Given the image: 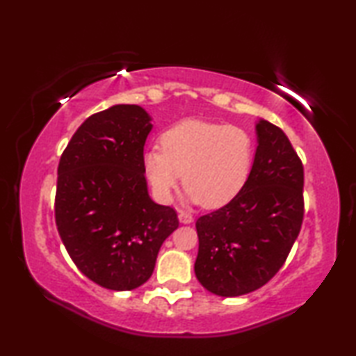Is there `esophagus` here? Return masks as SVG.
I'll use <instances>...</instances> for the list:
<instances>
[{
  "instance_id": "esophagus-1",
  "label": "esophagus",
  "mask_w": 356,
  "mask_h": 356,
  "mask_svg": "<svg viewBox=\"0 0 356 356\" xmlns=\"http://www.w3.org/2000/svg\"><path fill=\"white\" fill-rule=\"evenodd\" d=\"M179 221L184 222V225H190V222H193V215L188 213V212H182V210H180V212H179Z\"/></svg>"
}]
</instances>
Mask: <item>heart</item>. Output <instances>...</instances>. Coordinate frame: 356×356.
Instances as JSON below:
<instances>
[{
  "mask_svg": "<svg viewBox=\"0 0 356 356\" xmlns=\"http://www.w3.org/2000/svg\"><path fill=\"white\" fill-rule=\"evenodd\" d=\"M252 159V138L245 129L182 120L161 135V147L152 146L144 154V171L159 201H171L185 179L186 197L215 209L243 188Z\"/></svg>",
  "mask_w": 356,
  "mask_h": 356,
  "instance_id": "b5f03b06",
  "label": "heart"
}]
</instances>
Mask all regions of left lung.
Segmentation results:
<instances>
[{"mask_svg":"<svg viewBox=\"0 0 356 356\" xmlns=\"http://www.w3.org/2000/svg\"><path fill=\"white\" fill-rule=\"evenodd\" d=\"M250 177L234 200L196 221L197 281L220 297L250 293L273 278L305 215L303 163L280 127L261 119Z\"/></svg>","mask_w":356,"mask_h":356,"instance_id":"obj_1","label":"left lung"}]
</instances>
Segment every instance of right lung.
Listing matches in <instances>:
<instances>
[{
  "mask_svg": "<svg viewBox=\"0 0 356 356\" xmlns=\"http://www.w3.org/2000/svg\"><path fill=\"white\" fill-rule=\"evenodd\" d=\"M150 130L141 106L114 105L84 120L59 160L58 232L78 270L111 291L144 284L160 246L179 227L176 210L147 193Z\"/></svg>",
  "mask_w": 356,
  "mask_h": 356,
  "instance_id": "right-lung-1",
  "label": "right lung"
}]
</instances>
